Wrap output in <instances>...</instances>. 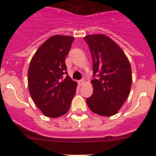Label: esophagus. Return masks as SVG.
<instances>
[{
  "label": "esophagus",
  "instance_id": "1",
  "mask_svg": "<svg viewBox=\"0 0 156 156\" xmlns=\"http://www.w3.org/2000/svg\"><path fill=\"white\" fill-rule=\"evenodd\" d=\"M84 79L80 80V81H78V85H79V86H81L82 84H84Z\"/></svg>",
  "mask_w": 156,
  "mask_h": 156
}]
</instances>
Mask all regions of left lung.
<instances>
[{
    "label": "left lung",
    "mask_w": 156,
    "mask_h": 156,
    "mask_svg": "<svg viewBox=\"0 0 156 156\" xmlns=\"http://www.w3.org/2000/svg\"><path fill=\"white\" fill-rule=\"evenodd\" d=\"M93 59L94 92L86 99L90 109L102 116L115 115L126 101L132 84L130 64L123 50L105 34L84 37Z\"/></svg>",
    "instance_id": "1"
}]
</instances>
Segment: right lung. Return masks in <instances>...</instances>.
<instances>
[{"mask_svg": "<svg viewBox=\"0 0 156 156\" xmlns=\"http://www.w3.org/2000/svg\"><path fill=\"white\" fill-rule=\"evenodd\" d=\"M73 37L53 35L37 50L30 62L28 85L37 107L46 116L57 118L70 108L77 83L69 76L65 59Z\"/></svg>", "mask_w": 156, "mask_h": 156, "instance_id": "obj_1", "label": "right lung"}]
</instances>
